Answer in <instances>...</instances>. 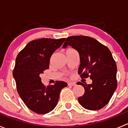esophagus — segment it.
Masks as SVG:
<instances>
[{
    "instance_id": "obj_1",
    "label": "esophagus",
    "mask_w": 128,
    "mask_h": 128,
    "mask_svg": "<svg viewBox=\"0 0 128 128\" xmlns=\"http://www.w3.org/2000/svg\"><path fill=\"white\" fill-rule=\"evenodd\" d=\"M68 86H72V87H74V86H76V84L74 83V82H69V83H68Z\"/></svg>"
}]
</instances>
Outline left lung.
I'll use <instances>...</instances> for the list:
<instances>
[{"label": "left lung", "mask_w": 128, "mask_h": 128, "mask_svg": "<svg viewBox=\"0 0 128 128\" xmlns=\"http://www.w3.org/2000/svg\"><path fill=\"white\" fill-rule=\"evenodd\" d=\"M71 46L79 54L80 64L78 74L81 78L90 77L91 84H78L85 92L78 98V103L86 109L97 110L104 107L117 87V67L112 52L106 46L94 38L86 36L68 37L63 48Z\"/></svg>", "instance_id": "8db88e82"}]
</instances>
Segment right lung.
I'll list each match as a JSON object with an SVG mask.
<instances>
[{
	"instance_id": "obj_1",
	"label": "right lung",
	"mask_w": 128,
	"mask_h": 128,
	"mask_svg": "<svg viewBox=\"0 0 128 128\" xmlns=\"http://www.w3.org/2000/svg\"><path fill=\"white\" fill-rule=\"evenodd\" d=\"M66 38H41L28 42L17 55L13 72L17 92L27 107L38 114H46L56 107L60 90L68 86L63 81L45 87L40 74L48 69L52 53Z\"/></svg>"
}]
</instances>
